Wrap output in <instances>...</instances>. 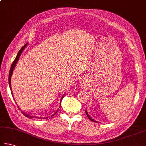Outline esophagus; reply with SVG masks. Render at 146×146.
<instances>
[{
    "label": "esophagus",
    "instance_id": "obj_1",
    "mask_svg": "<svg viewBox=\"0 0 146 146\" xmlns=\"http://www.w3.org/2000/svg\"><path fill=\"white\" fill-rule=\"evenodd\" d=\"M80 87L81 88H82V89L84 90H85L87 89V87H88V84L86 81H83L80 83Z\"/></svg>",
    "mask_w": 146,
    "mask_h": 146
}]
</instances>
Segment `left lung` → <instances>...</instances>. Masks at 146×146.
<instances>
[{
    "label": "left lung",
    "instance_id": "1",
    "mask_svg": "<svg viewBox=\"0 0 146 146\" xmlns=\"http://www.w3.org/2000/svg\"><path fill=\"white\" fill-rule=\"evenodd\" d=\"M85 113H86V115H87V117H88V119H89L90 121H93V122H96V123H97V121H96L94 120V119H93L92 118H91V117H90V116H89V115H88V113H87V110H85Z\"/></svg>",
    "mask_w": 146,
    "mask_h": 146
}]
</instances>
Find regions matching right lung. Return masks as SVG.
Instances as JSON below:
<instances>
[{"label":"right lung","mask_w":146,"mask_h":146,"mask_svg":"<svg viewBox=\"0 0 146 146\" xmlns=\"http://www.w3.org/2000/svg\"><path fill=\"white\" fill-rule=\"evenodd\" d=\"M27 44H25L24 46H23V47H22V48H21V49L19 50V51L18 52V54H17L16 58H15V59H14V61H13L12 65H11V69H10V71H9V87H10V89H11V91H12V89H11V76H12V74H13V72L14 68V67H15V66H16V63H17V62H18V59H19V56H20V55H21V54L22 53L23 51V50L25 49V47L27 46ZM62 98H63V96H62V98H61V101H62ZM58 110L56 111V112L55 113V114H56L57 112H58ZM21 113H22L23 114L24 116L28 117V118H34V116H31L28 115H27V114H25V113L22 112V111H21ZM55 114H54V115H52V116H53L55 115ZM44 118H44L43 119H44ZM46 118H48V117H46Z\"/></svg>","instance_id":"1"}]
</instances>
